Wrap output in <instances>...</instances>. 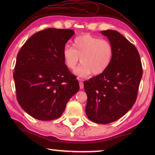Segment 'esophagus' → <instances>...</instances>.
Segmentation results:
<instances>
[{
  "label": "esophagus",
  "instance_id": "obj_1",
  "mask_svg": "<svg viewBox=\"0 0 155 155\" xmlns=\"http://www.w3.org/2000/svg\"><path fill=\"white\" fill-rule=\"evenodd\" d=\"M79 85H80V88L81 89H83L84 87V85H83V81L81 80H79Z\"/></svg>",
  "mask_w": 155,
  "mask_h": 155
}]
</instances>
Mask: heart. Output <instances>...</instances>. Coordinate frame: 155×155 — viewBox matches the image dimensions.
Returning a JSON list of instances; mask_svg holds the SVG:
<instances>
[{"mask_svg": "<svg viewBox=\"0 0 155 155\" xmlns=\"http://www.w3.org/2000/svg\"><path fill=\"white\" fill-rule=\"evenodd\" d=\"M114 56V46L108 40L87 33L77 37L73 47L66 45L63 49L65 64L69 70H75L81 58L82 64L77 74L81 77H88L91 73L102 74L111 64Z\"/></svg>", "mask_w": 155, "mask_h": 155, "instance_id": "1", "label": "heart"}]
</instances>
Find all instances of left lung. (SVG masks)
Here are the masks:
<instances>
[{"instance_id": "1", "label": "left lung", "mask_w": 155, "mask_h": 155, "mask_svg": "<svg viewBox=\"0 0 155 155\" xmlns=\"http://www.w3.org/2000/svg\"><path fill=\"white\" fill-rule=\"evenodd\" d=\"M101 33L114 46V56L105 71L84 82L87 96L85 112L91 121L109 124L133 106L143 70L137 49L127 38L116 31Z\"/></svg>"}]
</instances>
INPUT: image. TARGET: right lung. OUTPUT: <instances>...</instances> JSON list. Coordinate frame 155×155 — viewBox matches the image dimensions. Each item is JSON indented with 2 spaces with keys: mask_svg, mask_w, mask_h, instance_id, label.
I'll return each instance as SVG.
<instances>
[{
  "mask_svg": "<svg viewBox=\"0 0 155 155\" xmlns=\"http://www.w3.org/2000/svg\"><path fill=\"white\" fill-rule=\"evenodd\" d=\"M74 34L71 29L46 28L31 36L18 52L14 73L16 98L34 118H58L79 90L63 57V49Z\"/></svg>",
  "mask_w": 155,
  "mask_h": 155,
  "instance_id": "right-lung-1",
  "label": "right lung"
}]
</instances>
